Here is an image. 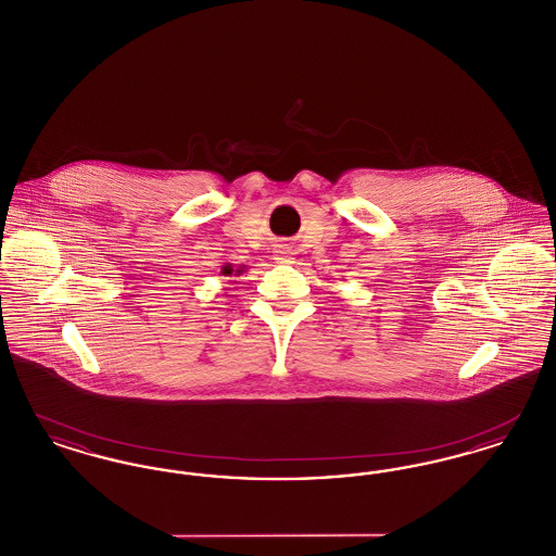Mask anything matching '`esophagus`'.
Returning a JSON list of instances; mask_svg holds the SVG:
<instances>
[{"label":"esophagus","mask_w":556,"mask_h":556,"mask_svg":"<svg viewBox=\"0 0 556 556\" xmlns=\"http://www.w3.org/2000/svg\"><path fill=\"white\" fill-rule=\"evenodd\" d=\"M291 252L290 245H277L275 250H273V258L277 261V263H288L291 261Z\"/></svg>","instance_id":"1"}]
</instances>
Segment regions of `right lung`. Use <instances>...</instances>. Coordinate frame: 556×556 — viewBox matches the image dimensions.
<instances>
[{
	"instance_id": "right-lung-1",
	"label": "right lung",
	"mask_w": 556,
	"mask_h": 556,
	"mask_svg": "<svg viewBox=\"0 0 556 556\" xmlns=\"http://www.w3.org/2000/svg\"><path fill=\"white\" fill-rule=\"evenodd\" d=\"M241 270H243L241 266H239V268H233V266L231 265H225L223 266V268H220V273H223V275H233V273H236V275H239Z\"/></svg>"
}]
</instances>
